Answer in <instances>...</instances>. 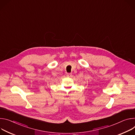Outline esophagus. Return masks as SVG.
<instances>
[{
	"mask_svg": "<svg viewBox=\"0 0 135 135\" xmlns=\"http://www.w3.org/2000/svg\"><path fill=\"white\" fill-rule=\"evenodd\" d=\"M66 76L68 77H70L72 76V73H67Z\"/></svg>",
	"mask_w": 135,
	"mask_h": 135,
	"instance_id": "1",
	"label": "esophagus"
}]
</instances>
